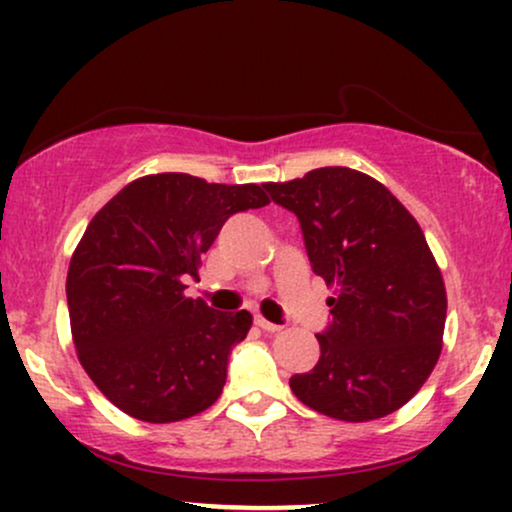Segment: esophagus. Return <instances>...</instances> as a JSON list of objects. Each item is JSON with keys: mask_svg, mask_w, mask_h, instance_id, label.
I'll return each mask as SVG.
<instances>
[{"mask_svg": "<svg viewBox=\"0 0 512 512\" xmlns=\"http://www.w3.org/2000/svg\"><path fill=\"white\" fill-rule=\"evenodd\" d=\"M255 325H257V327H262L264 332H276V330H279V325H276V322L264 320L262 315H257V317H255Z\"/></svg>", "mask_w": 512, "mask_h": 512, "instance_id": "esophagus-1", "label": "esophagus"}]
</instances>
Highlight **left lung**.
Instances as JSON below:
<instances>
[{
    "instance_id": "1",
    "label": "left lung",
    "mask_w": 512,
    "mask_h": 512,
    "mask_svg": "<svg viewBox=\"0 0 512 512\" xmlns=\"http://www.w3.org/2000/svg\"><path fill=\"white\" fill-rule=\"evenodd\" d=\"M264 190L296 214L310 267L337 286L320 358L291 375L293 395L339 421L392 414L426 383L443 342L448 298L424 231L385 185L351 168Z\"/></svg>"
}]
</instances>
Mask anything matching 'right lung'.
I'll return each mask as SVG.
<instances>
[{
  "label": "right lung",
  "mask_w": 512,
  "mask_h": 512,
  "mask_svg": "<svg viewBox=\"0 0 512 512\" xmlns=\"http://www.w3.org/2000/svg\"><path fill=\"white\" fill-rule=\"evenodd\" d=\"M269 204L260 185L187 173L129 182L88 223L67 274L74 346L117 409L149 424L190 419L221 395L248 310L216 313L185 298L223 223Z\"/></svg>",
  "instance_id": "1"
}]
</instances>
